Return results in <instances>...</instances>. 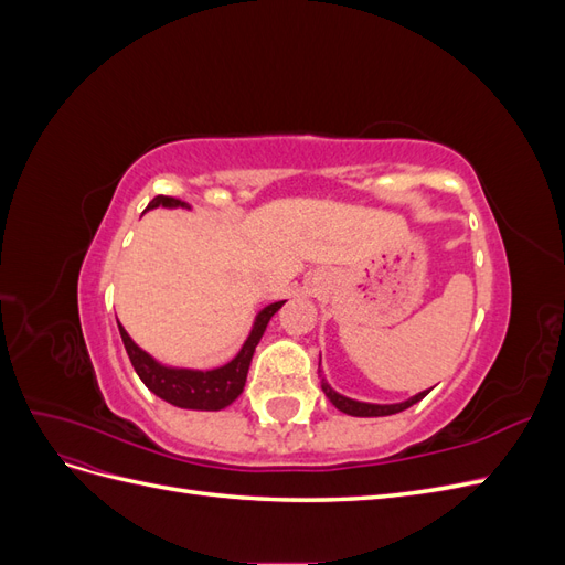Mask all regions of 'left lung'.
Listing matches in <instances>:
<instances>
[{
    "label": "left lung",
    "mask_w": 565,
    "mask_h": 565,
    "mask_svg": "<svg viewBox=\"0 0 565 565\" xmlns=\"http://www.w3.org/2000/svg\"><path fill=\"white\" fill-rule=\"evenodd\" d=\"M320 386H322V391H324V396L330 398V403H332L337 409H341V413H347V415H351V417H386V415H396V413H403V409H407V407H413L415 403H419V401L426 396V393H429V391H422V393H417V396L407 398V401H403V403L380 405V403H361V401H353V398L341 396V393H337L328 382H324V377H322Z\"/></svg>",
    "instance_id": "left-lung-1"
}]
</instances>
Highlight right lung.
<instances>
[{"label": "right lung", "mask_w": 565, "mask_h": 565, "mask_svg": "<svg viewBox=\"0 0 565 565\" xmlns=\"http://www.w3.org/2000/svg\"><path fill=\"white\" fill-rule=\"evenodd\" d=\"M160 204L169 210H177V207L191 210V204L188 202H181L177 198H167V195L152 198L146 210H156V207H160ZM282 303L285 301L268 303L266 309L256 313L249 337L245 339L243 349L237 351V355L231 363L214 367V370H188V367L162 365L150 353H146L139 344H136L122 324L117 322V328H119V337H122V341H125V349H127V355H129L136 374H139L141 382L152 393H156L158 398L172 403L177 407H183V409H224L243 393L254 349L262 341L268 320L278 313Z\"/></svg>", "instance_id": "right-lung-1"}]
</instances>
